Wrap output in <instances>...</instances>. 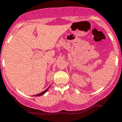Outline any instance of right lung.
<instances>
[{
  "label": "right lung",
  "instance_id": "1",
  "mask_svg": "<svg viewBox=\"0 0 122 122\" xmlns=\"http://www.w3.org/2000/svg\"><path fill=\"white\" fill-rule=\"evenodd\" d=\"M50 86H51V85H50V86H49V87H48V88H47V89H46V90H45L44 91H43V92H42L41 93H39V94H36V95H35L34 96H38V97H40V96H41V95H42L43 94H44L46 93V92H47V91L48 90V89H49V88L50 87Z\"/></svg>",
  "mask_w": 122,
  "mask_h": 122
}]
</instances>
